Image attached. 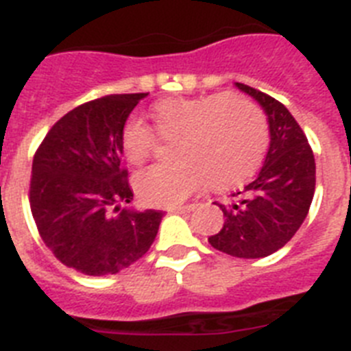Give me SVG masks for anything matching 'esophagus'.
I'll use <instances>...</instances> for the list:
<instances>
[{
  "label": "esophagus",
  "mask_w": 351,
  "mask_h": 351,
  "mask_svg": "<svg viewBox=\"0 0 351 351\" xmlns=\"http://www.w3.org/2000/svg\"><path fill=\"white\" fill-rule=\"evenodd\" d=\"M194 206L196 205H184V206H173V208H169V212H175V213H185V212H191V210H194Z\"/></svg>",
  "instance_id": "obj_1"
}]
</instances>
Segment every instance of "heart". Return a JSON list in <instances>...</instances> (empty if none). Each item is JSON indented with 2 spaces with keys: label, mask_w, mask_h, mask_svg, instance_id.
<instances>
[{
  "label": "heart",
  "mask_w": 351,
  "mask_h": 351,
  "mask_svg": "<svg viewBox=\"0 0 351 351\" xmlns=\"http://www.w3.org/2000/svg\"><path fill=\"white\" fill-rule=\"evenodd\" d=\"M157 134L175 139L173 164H155L134 176V187L150 205L184 201L201 184L228 189L247 180L268 146V127L254 102L237 93H212L194 99H169L152 109ZM139 118L121 130L127 160L143 164L154 155L158 138Z\"/></svg>",
  "instance_id": "heart-1"
}]
</instances>
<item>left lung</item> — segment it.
I'll return each instance as SVG.
<instances>
[{"label": "left lung", "instance_id": "left-lung-1", "mask_svg": "<svg viewBox=\"0 0 351 351\" xmlns=\"http://www.w3.org/2000/svg\"><path fill=\"white\" fill-rule=\"evenodd\" d=\"M254 97L268 117L270 146L252 182L217 203L224 213L221 231L208 242L237 258H265L285 247L307 217L315 196L316 164L313 148L285 104L263 91L237 83Z\"/></svg>", "mask_w": 351, "mask_h": 351}]
</instances>
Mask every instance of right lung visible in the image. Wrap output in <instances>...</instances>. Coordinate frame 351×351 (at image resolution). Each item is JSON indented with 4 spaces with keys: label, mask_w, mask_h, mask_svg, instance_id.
<instances>
[{
    "label": "right lung",
    "mask_w": 351,
    "mask_h": 351,
    "mask_svg": "<svg viewBox=\"0 0 351 351\" xmlns=\"http://www.w3.org/2000/svg\"><path fill=\"white\" fill-rule=\"evenodd\" d=\"M146 93L106 95L62 117L36 148L29 206L58 260L86 276H109L148 252L164 212L125 208L132 201L121 164V130Z\"/></svg>",
    "instance_id": "1"
}]
</instances>
